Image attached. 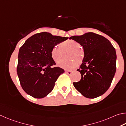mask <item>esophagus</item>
Listing matches in <instances>:
<instances>
[{"label":"esophagus","instance_id":"obj_1","mask_svg":"<svg viewBox=\"0 0 126 126\" xmlns=\"http://www.w3.org/2000/svg\"><path fill=\"white\" fill-rule=\"evenodd\" d=\"M72 71H65V72L66 73L67 75H71L72 74Z\"/></svg>","mask_w":126,"mask_h":126}]
</instances>
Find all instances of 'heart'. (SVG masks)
<instances>
[{
  "instance_id": "b5f03b06",
  "label": "heart",
  "mask_w": 126,
  "mask_h": 126,
  "mask_svg": "<svg viewBox=\"0 0 126 126\" xmlns=\"http://www.w3.org/2000/svg\"><path fill=\"white\" fill-rule=\"evenodd\" d=\"M69 52L67 57L71 59L60 63L59 66L63 69L71 70L81 63L84 57V51L81 45L74 40H67L61 43L60 45H55L51 51V56L55 62L59 63L64 59V53Z\"/></svg>"
}]
</instances>
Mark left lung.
<instances>
[{
  "label": "left lung",
  "mask_w": 126,
  "mask_h": 126,
  "mask_svg": "<svg viewBox=\"0 0 126 126\" xmlns=\"http://www.w3.org/2000/svg\"><path fill=\"white\" fill-rule=\"evenodd\" d=\"M69 39L80 43L85 54L78 69L81 79L73 83L74 87L85 97L94 98L102 95L109 89L116 72L115 48L109 40L91 32Z\"/></svg>",
  "instance_id": "obj_1"
}]
</instances>
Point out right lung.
Listing matches in <instances>:
<instances>
[{
    "instance_id": "1",
    "label": "right lung",
    "mask_w": 126,
    "mask_h": 126,
    "mask_svg": "<svg viewBox=\"0 0 126 126\" xmlns=\"http://www.w3.org/2000/svg\"><path fill=\"white\" fill-rule=\"evenodd\" d=\"M67 39L40 32L30 37L20 48L17 74L26 94L42 98L52 91L57 79L65 71L59 67H52L56 63L51 56V51Z\"/></svg>"
}]
</instances>
